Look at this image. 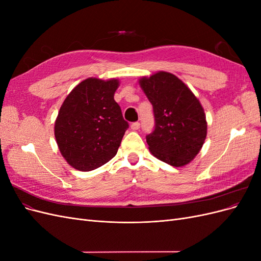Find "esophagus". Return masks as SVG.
<instances>
[{
    "mask_svg": "<svg viewBox=\"0 0 261 261\" xmlns=\"http://www.w3.org/2000/svg\"><path fill=\"white\" fill-rule=\"evenodd\" d=\"M130 127H132L133 130H137V129H139V127H140V123H139V122H134V123L130 125Z\"/></svg>",
    "mask_w": 261,
    "mask_h": 261,
    "instance_id": "1",
    "label": "esophagus"
}]
</instances>
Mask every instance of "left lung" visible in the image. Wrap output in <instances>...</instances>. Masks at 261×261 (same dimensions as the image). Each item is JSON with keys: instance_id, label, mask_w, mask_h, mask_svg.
I'll use <instances>...</instances> for the list:
<instances>
[{"instance_id": "obj_1", "label": "left lung", "mask_w": 261, "mask_h": 261, "mask_svg": "<svg viewBox=\"0 0 261 261\" xmlns=\"http://www.w3.org/2000/svg\"><path fill=\"white\" fill-rule=\"evenodd\" d=\"M154 115V129L146 136L158 159L183 167L198 154L207 136V121L199 100L175 75L158 72L139 80Z\"/></svg>"}]
</instances>
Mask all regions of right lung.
I'll return each instance as SVG.
<instances>
[{"label": "right lung", "mask_w": 261, "mask_h": 261, "mask_svg": "<svg viewBox=\"0 0 261 261\" xmlns=\"http://www.w3.org/2000/svg\"><path fill=\"white\" fill-rule=\"evenodd\" d=\"M117 80L87 78L63 102L54 126L60 151L69 165L91 171L115 156L128 123L114 100Z\"/></svg>", "instance_id": "right-lung-1"}]
</instances>
